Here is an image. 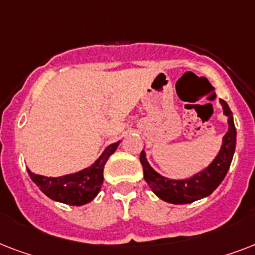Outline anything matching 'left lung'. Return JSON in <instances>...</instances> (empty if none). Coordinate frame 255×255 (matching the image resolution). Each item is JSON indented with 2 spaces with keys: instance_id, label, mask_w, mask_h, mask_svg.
Returning <instances> with one entry per match:
<instances>
[{
  "instance_id": "1",
  "label": "left lung",
  "mask_w": 255,
  "mask_h": 255,
  "mask_svg": "<svg viewBox=\"0 0 255 255\" xmlns=\"http://www.w3.org/2000/svg\"><path fill=\"white\" fill-rule=\"evenodd\" d=\"M220 103L222 106L224 115L228 118V132L222 137L221 148L213 161L204 169L198 170L192 177L174 180V178L161 176L148 163L145 151L143 149L140 153V163L143 165L144 180L147 181L152 192L163 201L176 204V205L197 201L213 193V190L225 178L232 160H233L234 151H236L237 131L234 127L233 114L230 111L228 103L222 99H220Z\"/></svg>"
}]
</instances>
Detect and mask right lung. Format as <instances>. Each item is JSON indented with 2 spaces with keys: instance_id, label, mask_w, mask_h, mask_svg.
I'll list each match as a JSON object with an SVG mask.
<instances>
[{
  "instance_id": "right-lung-1",
  "label": "right lung",
  "mask_w": 255,
  "mask_h": 255,
  "mask_svg": "<svg viewBox=\"0 0 255 255\" xmlns=\"http://www.w3.org/2000/svg\"><path fill=\"white\" fill-rule=\"evenodd\" d=\"M120 140L110 144L98 159L85 169L59 177H47L27 169L35 185L54 201L81 206L91 202L98 196L103 184V169L108 157L119 147Z\"/></svg>"
}]
</instances>
